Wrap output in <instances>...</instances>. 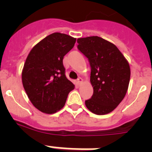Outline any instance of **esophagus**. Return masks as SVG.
<instances>
[{"mask_svg": "<svg viewBox=\"0 0 152 152\" xmlns=\"http://www.w3.org/2000/svg\"><path fill=\"white\" fill-rule=\"evenodd\" d=\"M77 84L80 85V84L83 82V79L81 78V77H78V78H77Z\"/></svg>", "mask_w": 152, "mask_h": 152, "instance_id": "1", "label": "esophagus"}]
</instances>
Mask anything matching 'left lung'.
I'll return each mask as SVG.
<instances>
[{"label": "left lung", "mask_w": 152, "mask_h": 152, "mask_svg": "<svg viewBox=\"0 0 152 152\" xmlns=\"http://www.w3.org/2000/svg\"><path fill=\"white\" fill-rule=\"evenodd\" d=\"M77 49L91 65V83L94 94L85 100L87 108L96 115L112 112L121 103L128 90L130 67L114 44L99 36L77 40Z\"/></svg>", "instance_id": "left-lung-1"}]
</instances>
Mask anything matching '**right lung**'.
I'll list each match as a JSON object with an SVG mask.
<instances>
[{
	"mask_svg": "<svg viewBox=\"0 0 152 152\" xmlns=\"http://www.w3.org/2000/svg\"><path fill=\"white\" fill-rule=\"evenodd\" d=\"M76 39L54 33L36 44L26 58L22 82L33 105L52 114L64 106L75 85L65 76L63 58L75 45Z\"/></svg>",
	"mask_w": 152,
	"mask_h": 152,
	"instance_id": "1",
	"label": "right lung"
}]
</instances>
